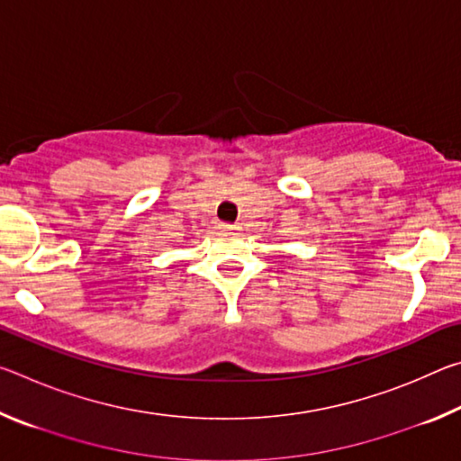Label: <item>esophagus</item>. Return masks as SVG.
Here are the masks:
<instances>
[{"instance_id":"34e87169","label":"esophagus","mask_w":461,"mask_h":461,"mask_svg":"<svg viewBox=\"0 0 461 461\" xmlns=\"http://www.w3.org/2000/svg\"><path fill=\"white\" fill-rule=\"evenodd\" d=\"M220 228H221L223 231H236V230H238V225H233V223H221Z\"/></svg>"}]
</instances>
